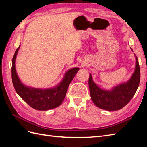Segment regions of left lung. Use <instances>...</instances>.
<instances>
[{"label": "left lung", "mask_w": 147, "mask_h": 147, "mask_svg": "<svg viewBox=\"0 0 147 147\" xmlns=\"http://www.w3.org/2000/svg\"><path fill=\"white\" fill-rule=\"evenodd\" d=\"M134 55L136 67L132 77L127 82L114 86L111 90H103L97 86L93 82L92 75L90 74L88 84L91 98L99 108L109 111L118 110L127 104L132 99L139 87L140 78L139 61L136 55Z\"/></svg>", "instance_id": "left-lung-1"}]
</instances>
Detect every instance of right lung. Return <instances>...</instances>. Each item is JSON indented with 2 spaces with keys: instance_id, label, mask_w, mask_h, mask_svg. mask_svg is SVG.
Masks as SVG:
<instances>
[{
  "instance_id": "1",
  "label": "right lung",
  "mask_w": 147,
  "mask_h": 147,
  "mask_svg": "<svg viewBox=\"0 0 147 147\" xmlns=\"http://www.w3.org/2000/svg\"><path fill=\"white\" fill-rule=\"evenodd\" d=\"M20 48V45L13 56L11 67L12 82L17 94L35 110L45 111L59 107L65 98L70 82L80 69H69L65 73L62 81L53 88L41 89L27 86L21 82L15 68V60Z\"/></svg>"
}]
</instances>
